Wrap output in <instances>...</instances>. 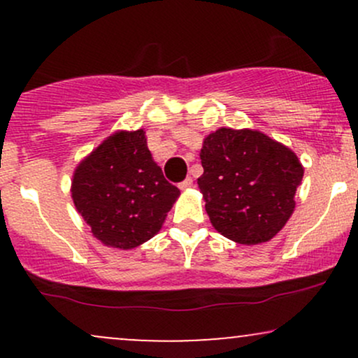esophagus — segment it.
<instances>
[{
  "instance_id": "esophagus-1",
  "label": "esophagus",
  "mask_w": 358,
  "mask_h": 358,
  "mask_svg": "<svg viewBox=\"0 0 358 358\" xmlns=\"http://www.w3.org/2000/svg\"><path fill=\"white\" fill-rule=\"evenodd\" d=\"M193 185V180L192 178H185L182 183H178V187L182 188V190H188V188H190Z\"/></svg>"
}]
</instances>
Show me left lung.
I'll list each match as a JSON object with an SVG mask.
<instances>
[{
    "instance_id": "8db88e82",
    "label": "left lung",
    "mask_w": 358,
    "mask_h": 358,
    "mask_svg": "<svg viewBox=\"0 0 358 358\" xmlns=\"http://www.w3.org/2000/svg\"><path fill=\"white\" fill-rule=\"evenodd\" d=\"M200 159L196 183L217 232L254 245L285 227L305 173L289 148L261 131L220 127L203 139Z\"/></svg>"
}]
</instances>
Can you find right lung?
Returning <instances> with one entry per match:
<instances>
[{
  "mask_svg": "<svg viewBox=\"0 0 358 358\" xmlns=\"http://www.w3.org/2000/svg\"><path fill=\"white\" fill-rule=\"evenodd\" d=\"M71 192L94 236L122 250L155 237L180 196L153 162L143 129L106 138L76 168Z\"/></svg>",
  "mask_w": 358,
  "mask_h": 358,
  "instance_id": "right-lung-1",
  "label": "right lung"
}]
</instances>
